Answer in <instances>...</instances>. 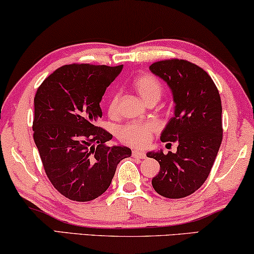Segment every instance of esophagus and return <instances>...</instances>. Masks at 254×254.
<instances>
[{
  "label": "esophagus",
  "instance_id": "esophagus-1",
  "mask_svg": "<svg viewBox=\"0 0 254 254\" xmlns=\"http://www.w3.org/2000/svg\"><path fill=\"white\" fill-rule=\"evenodd\" d=\"M133 157L135 158H140V159H143L145 158V154L143 151H140V150H134L133 151Z\"/></svg>",
  "mask_w": 254,
  "mask_h": 254
}]
</instances>
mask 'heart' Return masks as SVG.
Returning a JSON list of instances; mask_svg holds the SVG:
<instances>
[{"instance_id":"heart-1","label":"heart","mask_w":254,"mask_h":254,"mask_svg":"<svg viewBox=\"0 0 254 254\" xmlns=\"http://www.w3.org/2000/svg\"><path fill=\"white\" fill-rule=\"evenodd\" d=\"M133 88L141 98L147 104L157 103L163 95V84L157 77L151 74H142L137 76L133 82ZM120 95L113 92L107 100V113L110 117H117L119 112ZM156 126L152 123H135L126 124L119 128L118 136L124 143L133 147H144L150 142Z\"/></svg>"}]
</instances>
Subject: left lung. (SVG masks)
I'll return each instance as SVG.
<instances>
[{
    "label": "left lung",
    "mask_w": 254,
    "mask_h": 254,
    "mask_svg": "<svg viewBox=\"0 0 254 254\" xmlns=\"http://www.w3.org/2000/svg\"><path fill=\"white\" fill-rule=\"evenodd\" d=\"M149 68L168 83L176 104L161 140L178 143L176 154L148 152L161 166L151 184L159 195L180 199L202 186L217 156L223 137L221 97L210 76L192 62L171 59Z\"/></svg>",
    "instance_id": "left-lung-1"
}]
</instances>
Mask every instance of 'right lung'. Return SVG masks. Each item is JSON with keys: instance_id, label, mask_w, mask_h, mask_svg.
<instances>
[{"instance_id": "obj_1", "label": "right lung", "mask_w": 254, "mask_h": 254, "mask_svg": "<svg viewBox=\"0 0 254 254\" xmlns=\"http://www.w3.org/2000/svg\"><path fill=\"white\" fill-rule=\"evenodd\" d=\"M121 70L123 64H65L37 90L34 143L52 185L72 201L102 195L119 162L131 155L127 147L106 145L112 134L97 126L103 114L100 100Z\"/></svg>"}]
</instances>
